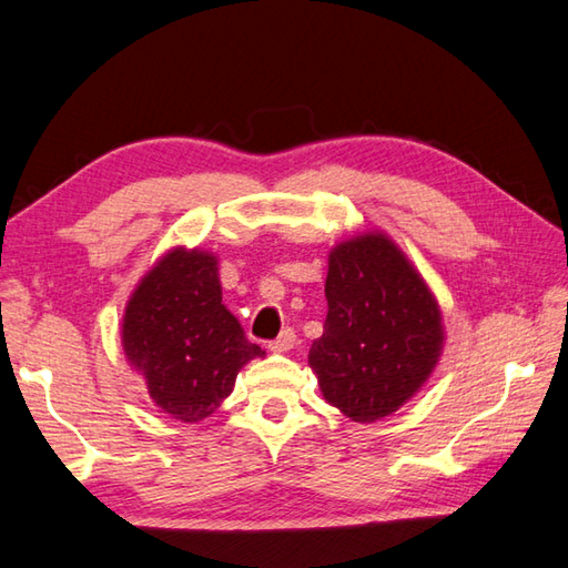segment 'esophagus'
Wrapping results in <instances>:
<instances>
[{
  "mask_svg": "<svg viewBox=\"0 0 568 568\" xmlns=\"http://www.w3.org/2000/svg\"><path fill=\"white\" fill-rule=\"evenodd\" d=\"M293 346H295V332L293 329H283L281 336H277V339H273L268 344V348H271L273 354H285V352H291Z\"/></svg>",
  "mask_w": 568,
  "mask_h": 568,
  "instance_id": "34e87169",
  "label": "esophagus"
}]
</instances>
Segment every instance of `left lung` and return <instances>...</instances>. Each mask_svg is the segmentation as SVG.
Listing matches in <instances>:
<instances>
[{
    "mask_svg": "<svg viewBox=\"0 0 568 568\" xmlns=\"http://www.w3.org/2000/svg\"><path fill=\"white\" fill-rule=\"evenodd\" d=\"M324 297V332L307 356L324 400L361 425L397 413L444 352L427 281L388 234L361 232L329 251Z\"/></svg>",
    "mask_w": 568,
    "mask_h": 568,
    "instance_id": "left-lung-1",
    "label": "left lung"
}]
</instances>
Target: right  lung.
Listing matches in <instances>:
<instances>
[{
	"mask_svg": "<svg viewBox=\"0 0 568 568\" xmlns=\"http://www.w3.org/2000/svg\"><path fill=\"white\" fill-rule=\"evenodd\" d=\"M122 346L168 417L195 425L234 390L239 371L265 356L222 305L220 258L175 246L155 261L126 300Z\"/></svg>",
	"mask_w": 568,
	"mask_h": 568,
	"instance_id": "1",
	"label": "right lung"
}]
</instances>
